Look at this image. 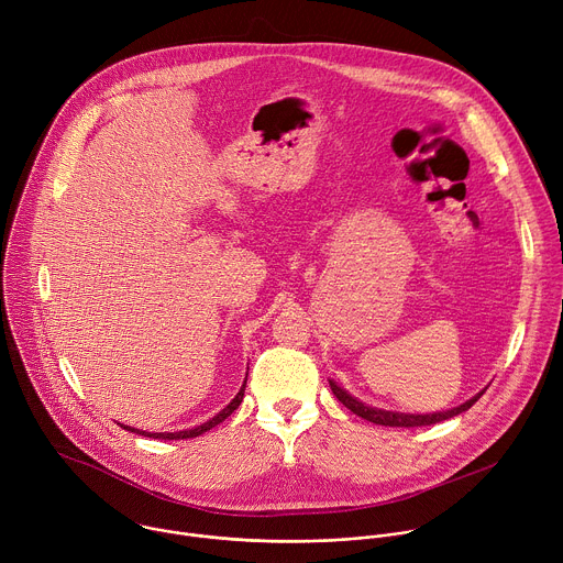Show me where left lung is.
Masks as SVG:
<instances>
[{"label": "left lung", "mask_w": 563, "mask_h": 563, "mask_svg": "<svg viewBox=\"0 0 563 563\" xmlns=\"http://www.w3.org/2000/svg\"><path fill=\"white\" fill-rule=\"evenodd\" d=\"M330 387L334 391V396L341 400V404L352 410L356 417L369 421V423H376V426H389V428H421V426H432V423H441L445 419H452L465 410H470L476 400L484 396V391L488 387L481 389L478 394H474L472 398H467L465 404L452 408V410H445V412H434V415H408V412H394V410H380V408H372L367 404H363V400H358L356 396H352L347 389H343L336 380L330 378Z\"/></svg>", "instance_id": "obj_1"}]
</instances>
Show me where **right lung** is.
<instances>
[{"mask_svg":"<svg viewBox=\"0 0 563 563\" xmlns=\"http://www.w3.org/2000/svg\"><path fill=\"white\" fill-rule=\"evenodd\" d=\"M250 369V367H247ZM245 385H247V378H245V383H243V387H240V391L231 398V404L227 406V408H222L213 419H209V421H205V423H200V426H196V428H191V430H180V432H144V430H137V428H131V426H122L124 430H129V432H135V434H142V437H153V439H165V441H178V439H194V437H200V434H205V432H209L211 428H216L218 423H222L240 404H243V396H245Z\"/></svg>","mask_w":563,"mask_h":563,"instance_id":"obj_1","label":"right lung"}]
</instances>
